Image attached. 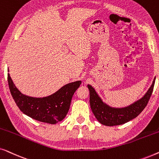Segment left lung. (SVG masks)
<instances>
[{
  "mask_svg": "<svg viewBox=\"0 0 159 159\" xmlns=\"http://www.w3.org/2000/svg\"><path fill=\"white\" fill-rule=\"evenodd\" d=\"M155 79L144 96L128 107L123 108H111L103 103L92 86L88 85L90 90V104L95 118L106 126L120 125L135 118L143 111L148 103L153 90Z\"/></svg>",
  "mask_w": 159,
  "mask_h": 159,
  "instance_id": "8db88e82",
  "label": "left lung"
}]
</instances>
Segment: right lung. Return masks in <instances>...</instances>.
<instances>
[{
  "instance_id": "1",
  "label": "right lung",
  "mask_w": 159,
  "mask_h": 159,
  "mask_svg": "<svg viewBox=\"0 0 159 159\" xmlns=\"http://www.w3.org/2000/svg\"><path fill=\"white\" fill-rule=\"evenodd\" d=\"M8 82L13 98L20 111L35 120L52 125L66 116L74 93L81 84V81L71 82L50 96L32 98L23 95L16 88L8 73Z\"/></svg>"
}]
</instances>
